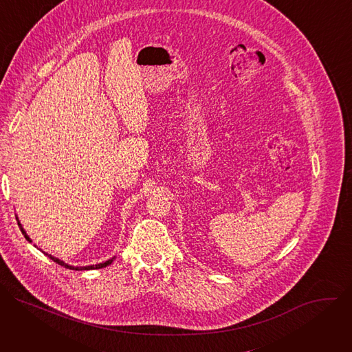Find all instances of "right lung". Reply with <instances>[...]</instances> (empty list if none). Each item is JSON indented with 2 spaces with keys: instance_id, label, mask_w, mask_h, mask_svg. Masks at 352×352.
<instances>
[{
  "instance_id": "obj_1",
  "label": "right lung",
  "mask_w": 352,
  "mask_h": 352,
  "mask_svg": "<svg viewBox=\"0 0 352 352\" xmlns=\"http://www.w3.org/2000/svg\"><path fill=\"white\" fill-rule=\"evenodd\" d=\"M16 220H18V217H16ZM18 226H19V228H21V231H22V234L25 235V238L29 241V242H32V239L29 238V235L26 234V231L22 228V224L19 223V220H18ZM43 252V250H41ZM44 255H47L50 259L52 261H54L56 263H58V265H61V266H64V267H67V269H69V270H94V269H102V267H106V266H109V265H111L113 263V261L116 259V256L114 258H111V259H109V261H106V262H103V263H98V265H90V266H82V267H75V266H71V265H68V263H65V262H63V261H60L58 258H54V256H52L50 254H45V252H43Z\"/></svg>"
}]
</instances>
